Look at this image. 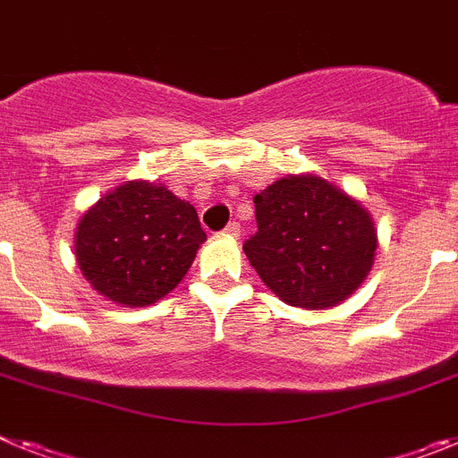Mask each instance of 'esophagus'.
Instances as JSON below:
<instances>
[{"mask_svg":"<svg viewBox=\"0 0 458 458\" xmlns=\"http://www.w3.org/2000/svg\"><path fill=\"white\" fill-rule=\"evenodd\" d=\"M225 233L229 238H238L241 236V225H238V222H229V225L225 226Z\"/></svg>","mask_w":458,"mask_h":458,"instance_id":"obj_1","label":"esophagus"}]
</instances>
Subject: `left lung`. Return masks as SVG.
Here are the masks:
<instances>
[{
    "label": "left lung",
    "mask_w": 458,
    "mask_h": 458,
    "mask_svg": "<svg viewBox=\"0 0 458 458\" xmlns=\"http://www.w3.org/2000/svg\"><path fill=\"white\" fill-rule=\"evenodd\" d=\"M242 245L264 284L291 307L326 310L369 275L378 245L369 210L321 176H286L254 197Z\"/></svg>",
    "instance_id": "left-lung-1"
}]
</instances>
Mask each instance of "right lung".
Returning a JSON list of instances; mask_svg holds the SVG:
<instances>
[{"label":"right lung","instance_id":"add662e5","mask_svg":"<svg viewBox=\"0 0 458 458\" xmlns=\"http://www.w3.org/2000/svg\"><path fill=\"white\" fill-rule=\"evenodd\" d=\"M204 241L190 201L160 183L128 181L84 213L75 257L89 284L107 301L144 307L179 286Z\"/></svg>","mask_w":458,"mask_h":458}]
</instances>
